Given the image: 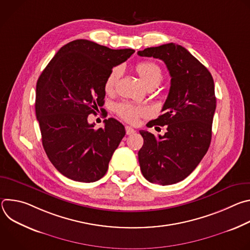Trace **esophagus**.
Returning <instances> with one entry per match:
<instances>
[{
	"label": "esophagus",
	"instance_id": "1",
	"mask_svg": "<svg viewBox=\"0 0 250 250\" xmlns=\"http://www.w3.org/2000/svg\"><path fill=\"white\" fill-rule=\"evenodd\" d=\"M125 132H126V134H127V135H130V134L134 133V132H135V130H134L132 127H130V126L126 125V126H125Z\"/></svg>",
	"mask_w": 250,
	"mask_h": 250
}]
</instances>
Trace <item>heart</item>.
Instances as JSON below:
<instances>
[{"label":"heart","mask_w":250,"mask_h":250,"mask_svg":"<svg viewBox=\"0 0 250 250\" xmlns=\"http://www.w3.org/2000/svg\"><path fill=\"white\" fill-rule=\"evenodd\" d=\"M136 72L138 73L142 82L146 85V87L151 85L157 86L162 79L161 69L154 62L145 61V62L138 63L136 65ZM122 73H123L122 67L118 66V67H115L109 73V75L106 76L104 81V91L106 93H112L115 90L122 76ZM115 110L122 119H124L125 121L130 124L137 123L140 117L147 115V110L146 108H145V106L134 105L126 102L118 104L116 105Z\"/></svg>","instance_id":"obj_1"}]
</instances>
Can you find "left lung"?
<instances>
[{
	"instance_id": "8db88e82",
	"label": "left lung",
	"mask_w": 250,
	"mask_h": 250,
	"mask_svg": "<svg viewBox=\"0 0 250 250\" xmlns=\"http://www.w3.org/2000/svg\"><path fill=\"white\" fill-rule=\"evenodd\" d=\"M137 54L162 60L171 76L162 114L147 124L148 127L167 125V131L157 137L139 131L144 137L138 151L140 170L151 183L175 184L195 170L209 147L217 104L215 84L209 71L181 45L171 42Z\"/></svg>"
}]
</instances>
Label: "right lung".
Segmentation results:
<instances>
[{
	"mask_svg": "<svg viewBox=\"0 0 250 250\" xmlns=\"http://www.w3.org/2000/svg\"><path fill=\"white\" fill-rule=\"evenodd\" d=\"M133 52L73 41L58 50L38 80L35 113L42 146L53 166L71 180H100L125 134L113 118L95 129L88 116L104 104V81L113 67Z\"/></svg>",
	"mask_w": 250,
	"mask_h": 250,
	"instance_id": "1",
	"label": "right lung"
}]
</instances>
